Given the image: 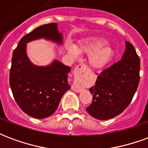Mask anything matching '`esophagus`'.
Here are the masks:
<instances>
[{"instance_id":"34e87169","label":"esophagus","mask_w":148,"mask_h":148,"mask_svg":"<svg viewBox=\"0 0 148 148\" xmlns=\"http://www.w3.org/2000/svg\"><path fill=\"white\" fill-rule=\"evenodd\" d=\"M89 71V69L87 67V66L84 64H80V65H77L76 67L74 68V74H78L79 72H87V71ZM72 90L75 91V92H77V93H80L81 91L82 90V87L80 86H78L77 84H74V85H72Z\"/></svg>"}]
</instances>
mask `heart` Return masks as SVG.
<instances>
[{"label": "heart", "instance_id": "obj_1", "mask_svg": "<svg viewBox=\"0 0 148 148\" xmlns=\"http://www.w3.org/2000/svg\"><path fill=\"white\" fill-rule=\"evenodd\" d=\"M66 48L68 53L74 58L80 54L89 55V63L93 68L105 67L111 62L114 52L112 47L107 46V41L101 38H93L81 42L77 47L66 43Z\"/></svg>", "mask_w": 148, "mask_h": 148}]
</instances>
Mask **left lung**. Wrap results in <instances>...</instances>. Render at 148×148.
<instances>
[{"mask_svg":"<svg viewBox=\"0 0 148 148\" xmlns=\"http://www.w3.org/2000/svg\"><path fill=\"white\" fill-rule=\"evenodd\" d=\"M126 50L120 61L101 72L90 89L93 101L88 113L98 120H109L129 106L140 82V59L136 49L125 42Z\"/></svg>","mask_w":148,"mask_h":148,"instance_id":"1","label":"left lung"}]
</instances>
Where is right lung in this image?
Segmentation results:
<instances>
[{"label":"right lung","mask_w":148,"mask_h":148,"mask_svg":"<svg viewBox=\"0 0 148 148\" xmlns=\"http://www.w3.org/2000/svg\"><path fill=\"white\" fill-rule=\"evenodd\" d=\"M44 38L61 44L62 34L56 23L35 28L20 40L15 49L9 74V84L16 102L26 114L37 119L50 116L58 108L62 97L71 86V67L55 60L47 66L32 64L26 53V43Z\"/></svg>","instance_id":"right-lung-1"}]
</instances>
